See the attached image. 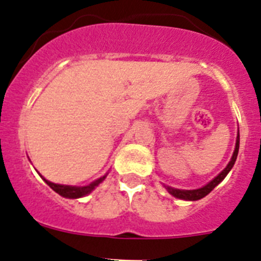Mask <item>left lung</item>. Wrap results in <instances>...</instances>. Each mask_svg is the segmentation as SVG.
Listing matches in <instances>:
<instances>
[{
    "instance_id": "8db88e82",
    "label": "left lung",
    "mask_w": 261,
    "mask_h": 261,
    "mask_svg": "<svg viewBox=\"0 0 261 261\" xmlns=\"http://www.w3.org/2000/svg\"><path fill=\"white\" fill-rule=\"evenodd\" d=\"M238 149H239V134H238V136H237V144H236V149H234L233 157H231V160H230V163L227 164L226 168H225L224 170H222L221 173H220V174L215 178V179L211 180L208 185H205V186L201 187V189H198V190H177V189H171V187H168V191L170 192L173 196H175V198L185 199V200H199V199L204 198L205 195L210 194V192L212 191L216 186H217L218 183L221 182V180L226 177L227 173L230 171V169L233 168L234 163H236V160H237V156H238Z\"/></svg>"
}]
</instances>
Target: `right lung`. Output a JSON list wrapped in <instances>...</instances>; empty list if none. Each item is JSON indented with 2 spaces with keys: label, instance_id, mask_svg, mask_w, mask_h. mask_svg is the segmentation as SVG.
<instances>
[{
  "label": "right lung",
  "instance_id": "obj_1",
  "mask_svg": "<svg viewBox=\"0 0 261 261\" xmlns=\"http://www.w3.org/2000/svg\"><path fill=\"white\" fill-rule=\"evenodd\" d=\"M104 178L105 177L98 178L97 180L92 182L91 185H88V186H83V187L56 185V183H51V182H49V180H46L45 178H43V179L45 180L46 185H48L51 190H55V191L57 192V194H60L61 196H65V198H70V199H76V198H82V196H84V195H87V194H90V192L92 191L96 186H97L98 183H101L102 180H104Z\"/></svg>",
  "mask_w": 261,
  "mask_h": 261
}]
</instances>
